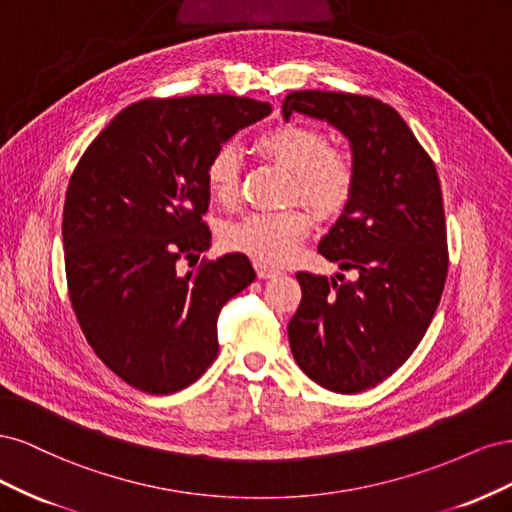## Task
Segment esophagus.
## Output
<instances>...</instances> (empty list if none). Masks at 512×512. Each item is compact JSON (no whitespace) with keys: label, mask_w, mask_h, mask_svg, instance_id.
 Listing matches in <instances>:
<instances>
[{"label":"esophagus","mask_w":512,"mask_h":512,"mask_svg":"<svg viewBox=\"0 0 512 512\" xmlns=\"http://www.w3.org/2000/svg\"><path fill=\"white\" fill-rule=\"evenodd\" d=\"M254 267H256V273H258L260 280H271V277H277V275H280V271H277V269L267 267V265H260V262H256Z\"/></svg>","instance_id":"obj_1"}]
</instances>
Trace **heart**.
<instances>
[{
  "label": "heart",
  "instance_id": "heart-1",
  "mask_svg": "<svg viewBox=\"0 0 512 512\" xmlns=\"http://www.w3.org/2000/svg\"><path fill=\"white\" fill-rule=\"evenodd\" d=\"M258 149L292 173V196H301L322 215L344 211L354 192L356 170L342 151L331 149L329 136L303 123H282L262 132ZM241 153L226 143L213 153L207 166V183L213 198L228 205L239 194ZM309 230V215L301 207L284 211L250 213L224 230L230 250L250 256L260 265H284L299 254Z\"/></svg>",
  "mask_w": 512,
  "mask_h": 512
}]
</instances>
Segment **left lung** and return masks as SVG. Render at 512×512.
Here are the masks:
<instances>
[{
  "mask_svg": "<svg viewBox=\"0 0 512 512\" xmlns=\"http://www.w3.org/2000/svg\"><path fill=\"white\" fill-rule=\"evenodd\" d=\"M282 113L331 123L352 149L354 192L318 252L356 280L299 271L288 339L316 384L361 393L408 361L436 314L448 271L440 179L408 123L376 98L292 91Z\"/></svg>",
  "mask_w": 512,
  "mask_h": 512,
  "instance_id": "obj_1",
  "label": "left lung"
}]
</instances>
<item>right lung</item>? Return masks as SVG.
<instances>
[{
    "mask_svg": "<svg viewBox=\"0 0 512 512\" xmlns=\"http://www.w3.org/2000/svg\"><path fill=\"white\" fill-rule=\"evenodd\" d=\"M271 113L237 96L141 100L108 123L68 183L72 309L102 363L138 391L168 395L218 356L222 305L254 282L243 254L177 273L209 250L207 166L230 136Z\"/></svg>",
    "mask_w": 512,
    "mask_h": 512,
    "instance_id": "1",
    "label": "right lung"
}]
</instances>
